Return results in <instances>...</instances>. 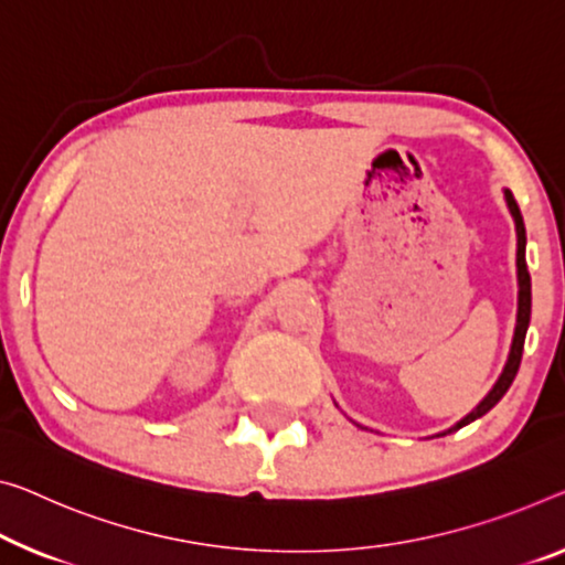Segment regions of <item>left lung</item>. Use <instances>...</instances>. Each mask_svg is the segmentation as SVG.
<instances>
[{
	"mask_svg": "<svg viewBox=\"0 0 565 565\" xmlns=\"http://www.w3.org/2000/svg\"><path fill=\"white\" fill-rule=\"evenodd\" d=\"M508 199V206H510V214L515 216V230H518V285H520V292H518V326H515V338H513V349H510L508 355V363L505 369H502V376L498 379V384L492 386V392L482 398L480 406L472 414H467L462 422L452 427L449 431H455L459 427H465V424H470L475 419H480L482 414H488L494 404L500 402L505 392L513 384L515 373L520 369V359H523V345H525V333H527V323H531V273H527V263H525V224H523V214H520V206L515 202V196L505 192Z\"/></svg>",
	"mask_w": 565,
	"mask_h": 565,
	"instance_id": "1",
	"label": "left lung"
}]
</instances>
